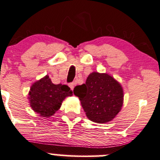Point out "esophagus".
Listing matches in <instances>:
<instances>
[{"mask_svg": "<svg viewBox=\"0 0 160 160\" xmlns=\"http://www.w3.org/2000/svg\"><path fill=\"white\" fill-rule=\"evenodd\" d=\"M69 87L71 88V89L73 90L74 87H75V83H74V82H72V83H70V84H69Z\"/></svg>", "mask_w": 160, "mask_h": 160, "instance_id": "obj_1", "label": "esophagus"}]
</instances>
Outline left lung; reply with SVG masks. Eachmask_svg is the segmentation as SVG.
I'll list each match as a JSON object with an SVG mask.
<instances>
[{
    "instance_id": "left-lung-1",
    "label": "left lung",
    "mask_w": 160,
    "mask_h": 160,
    "mask_svg": "<svg viewBox=\"0 0 160 160\" xmlns=\"http://www.w3.org/2000/svg\"><path fill=\"white\" fill-rule=\"evenodd\" d=\"M73 92L79 99L87 118L98 124L111 121L124 103L121 83L107 73L92 72L85 83L75 86Z\"/></svg>"
}]
</instances>
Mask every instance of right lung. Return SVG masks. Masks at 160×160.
<instances>
[{
  "label": "right lung",
  "mask_w": 160,
  "mask_h": 160,
  "mask_svg": "<svg viewBox=\"0 0 160 160\" xmlns=\"http://www.w3.org/2000/svg\"><path fill=\"white\" fill-rule=\"evenodd\" d=\"M72 96V91L68 85H55L46 75L32 85L28 99L36 113L40 117L50 118L61 108L63 100Z\"/></svg>",
  "instance_id": "1"
}]
</instances>
